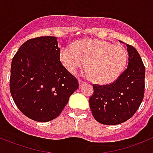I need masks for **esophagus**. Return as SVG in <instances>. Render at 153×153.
<instances>
[{
  "label": "esophagus",
  "instance_id": "1",
  "mask_svg": "<svg viewBox=\"0 0 153 153\" xmlns=\"http://www.w3.org/2000/svg\"><path fill=\"white\" fill-rule=\"evenodd\" d=\"M84 82H83V81H82V80H79V87H81V86H83V84H84Z\"/></svg>",
  "mask_w": 153,
  "mask_h": 153
}]
</instances>
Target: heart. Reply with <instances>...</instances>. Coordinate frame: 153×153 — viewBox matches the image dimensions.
Returning a JSON list of instances; mask_svg holds the SVG:
<instances>
[{"mask_svg": "<svg viewBox=\"0 0 153 153\" xmlns=\"http://www.w3.org/2000/svg\"><path fill=\"white\" fill-rule=\"evenodd\" d=\"M60 59L66 69L76 74L78 69L87 67L86 75L95 82L108 84L114 82L122 74L128 60L125 47L113 45L103 40H83L76 46L70 44L60 51Z\"/></svg>", "mask_w": 153, "mask_h": 153, "instance_id": "heart-1", "label": "heart"}]
</instances>
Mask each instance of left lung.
<instances>
[{
    "label": "left lung",
    "mask_w": 153,
    "mask_h": 153,
    "mask_svg": "<svg viewBox=\"0 0 153 153\" xmlns=\"http://www.w3.org/2000/svg\"><path fill=\"white\" fill-rule=\"evenodd\" d=\"M126 47V70L111 84L93 85V94L89 100L94 119L104 125L126 122L137 111L143 100L145 67L136 48L129 44Z\"/></svg>",
    "instance_id": "obj_1"
}]
</instances>
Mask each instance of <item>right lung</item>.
<instances>
[{
    "label": "right lung",
    "mask_w": 153,
    "mask_h": 153,
    "mask_svg": "<svg viewBox=\"0 0 153 153\" xmlns=\"http://www.w3.org/2000/svg\"><path fill=\"white\" fill-rule=\"evenodd\" d=\"M60 51L56 36H40L27 40L12 60V98L23 114L36 122L56 118L79 87L60 61Z\"/></svg>",
    "instance_id": "right-lung-1"
}]
</instances>
